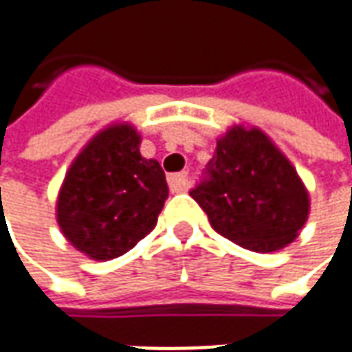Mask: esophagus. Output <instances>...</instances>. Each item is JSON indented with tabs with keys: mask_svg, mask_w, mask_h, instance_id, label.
Masks as SVG:
<instances>
[{
	"mask_svg": "<svg viewBox=\"0 0 352 352\" xmlns=\"http://www.w3.org/2000/svg\"><path fill=\"white\" fill-rule=\"evenodd\" d=\"M168 186L172 192H186V190H188V186H190L188 174H186V172H182V174H170Z\"/></svg>",
	"mask_w": 352,
	"mask_h": 352,
	"instance_id": "esophagus-1",
	"label": "esophagus"
}]
</instances>
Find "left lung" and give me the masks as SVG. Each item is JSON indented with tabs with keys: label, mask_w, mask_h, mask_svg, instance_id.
I'll list each match as a JSON object with an SVG mask.
<instances>
[{
	"label": "left lung",
	"mask_w": 352,
	"mask_h": 352,
	"mask_svg": "<svg viewBox=\"0 0 352 352\" xmlns=\"http://www.w3.org/2000/svg\"><path fill=\"white\" fill-rule=\"evenodd\" d=\"M208 174L190 196L217 233L252 252H276L300 235L309 192L263 129L235 123L219 135Z\"/></svg>",
	"instance_id": "left-lung-1"
}]
</instances>
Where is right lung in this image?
I'll return each mask as SVG.
<instances>
[{
  "label": "right lung",
  "mask_w": 352,
  "mask_h": 352,
  "mask_svg": "<svg viewBox=\"0 0 352 352\" xmlns=\"http://www.w3.org/2000/svg\"><path fill=\"white\" fill-rule=\"evenodd\" d=\"M141 133L117 121L76 155L56 197V223L91 261H111L155 229L168 197L158 160L141 156Z\"/></svg>",
  "instance_id": "obj_1"
}]
</instances>
